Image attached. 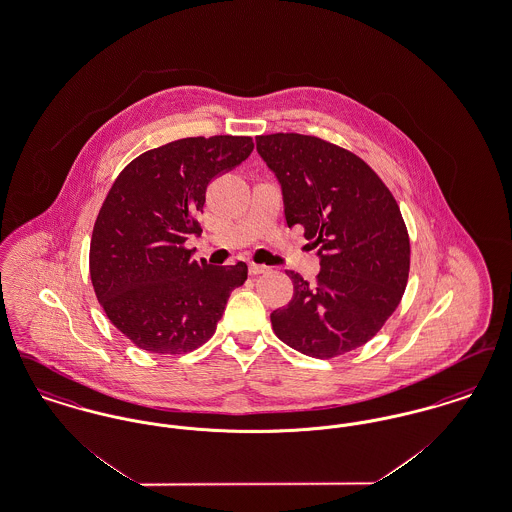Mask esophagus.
I'll return each mask as SVG.
<instances>
[{
    "mask_svg": "<svg viewBox=\"0 0 512 512\" xmlns=\"http://www.w3.org/2000/svg\"><path fill=\"white\" fill-rule=\"evenodd\" d=\"M268 270H270V268H268L267 265H257V263H251V265H249V274H253V276L265 274Z\"/></svg>",
    "mask_w": 512,
    "mask_h": 512,
    "instance_id": "obj_1",
    "label": "esophagus"
}]
</instances>
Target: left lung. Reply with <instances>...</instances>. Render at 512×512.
<instances>
[{
  "instance_id": "8db88e82",
  "label": "left lung",
  "mask_w": 512,
  "mask_h": 512,
  "mask_svg": "<svg viewBox=\"0 0 512 512\" xmlns=\"http://www.w3.org/2000/svg\"><path fill=\"white\" fill-rule=\"evenodd\" d=\"M257 151L282 186L288 226L301 224L320 257L315 282L286 272L293 297L272 311L274 334L315 359L365 345L409 280L411 244L395 197L361 157L317 136H257Z\"/></svg>"
}]
</instances>
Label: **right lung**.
I'll list each match as a JSON object with an SVG mask.
<instances>
[{
	"label": "right lung",
	"mask_w": 512,
	"mask_h": 512,
	"mask_svg": "<svg viewBox=\"0 0 512 512\" xmlns=\"http://www.w3.org/2000/svg\"><path fill=\"white\" fill-rule=\"evenodd\" d=\"M253 151L249 136L182 138L130 161L105 197L92 232L90 276L117 330L151 353L180 355L209 340L247 265L192 261L209 182Z\"/></svg>",
	"instance_id": "obj_1"
}]
</instances>
